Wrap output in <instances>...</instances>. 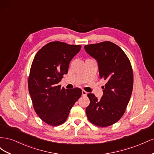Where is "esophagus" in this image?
<instances>
[{"instance_id":"esophagus-1","label":"esophagus","mask_w":154,"mask_h":154,"mask_svg":"<svg viewBox=\"0 0 154 154\" xmlns=\"http://www.w3.org/2000/svg\"><path fill=\"white\" fill-rule=\"evenodd\" d=\"M87 92L86 91H82V96H87Z\"/></svg>"}]
</instances>
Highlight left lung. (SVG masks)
<instances>
[{"label":"left lung","mask_w":154,"mask_h":154,"mask_svg":"<svg viewBox=\"0 0 154 154\" xmlns=\"http://www.w3.org/2000/svg\"><path fill=\"white\" fill-rule=\"evenodd\" d=\"M84 48L97 60L100 77L106 82L102 87L101 100L91 93L87 94L90 100L86 108L87 118L97 127H109L122 117L131 97L134 83L131 63L122 48L109 41L86 45Z\"/></svg>","instance_id":"left-lung-1"}]
</instances>
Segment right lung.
Returning <instances> with one entry per match:
<instances>
[{
    "label": "right lung",
    "instance_id": "add662e5",
    "mask_svg": "<svg viewBox=\"0 0 154 154\" xmlns=\"http://www.w3.org/2000/svg\"><path fill=\"white\" fill-rule=\"evenodd\" d=\"M81 48L80 45L51 42L38 51L32 62L28 88L32 105L39 118L51 126L66 122L70 110L82 96L80 88L68 90L58 84Z\"/></svg>",
    "mask_w": 154,
    "mask_h": 154
}]
</instances>
